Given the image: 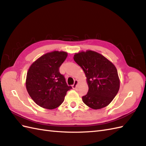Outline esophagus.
Segmentation results:
<instances>
[{"instance_id":"esophagus-1","label":"esophagus","mask_w":146,"mask_h":146,"mask_svg":"<svg viewBox=\"0 0 146 146\" xmlns=\"http://www.w3.org/2000/svg\"><path fill=\"white\" fill-rule=\"evenodd\" d=\"M77 83H78V80H76L74 81V85H72V88H74V89H75V88H76Z\"/></svg>"}]
</instances>
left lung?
<instances>
[{"label": "left lung", "mask_w": 146, "mask_h": 146, "mask_svg": "<svg viewBox=\"0 0 146 146\" xmlns=\"http://www.w3.org/2000/svg\"><path fill=\"white\" fill-rule=\"evenodd\" d=\"M74 60L83 69L89 87L82 100L95 110L109 105L117 94L120 86L114 65L101 54L92 50L76 54Z\"/></svg>", "instance_id": "obj_1"}]
</instances>
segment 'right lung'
<instances>
[{
  "label": "right lung",
  "mask_w": 146,
  "mask_h": 146,
  "mask_svg": "<svg viewBox=\"0 0 146 146\" xmlns=\"http://www.w3.org/2000/svg\"><path fill=\"white\" fill-rule=\"evenodd\" d=\"M67 56L65 52L54 51L41 56L30 66L26 88L31 98L40 107L49 110L59 107L66 92L72 88L59 71Z\"/></svg>",
  "instance_id": "right-lung-1"
}]
</instances>
